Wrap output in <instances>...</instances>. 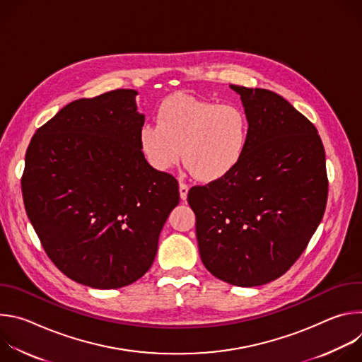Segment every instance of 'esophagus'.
<instances>
[{"label": "esophagus", "mask_w": 362, "mask_h": 362, "mask_svg": "<svg viewBox=\"0 0 362 362\" xmlns=\"http://www.w3.org/2000/svg\"><path fill=\"white\" fill-rule=\"evenodd\" d=\"M179 192H180V197H182V200H186V197H187V192H189V186H187L186 183L180 182V185H179Z\"/></svg>", "instance_id": "obj_1"}]
</instances>
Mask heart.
Wrapping results in <instances>:
<instances>
[{"label":"heart","mask_w":362,"mask_h":362,"mask_svg":"<svg viewBox=\"0 0 362 362\" xmlns=\"http://www.w3.org/2000/svg\"><path fill=\"white\" fill-rule=\"evenodd\" d=\"M159 123L147 122L139 133L140 148L151 168L165 172L180 158L193 176L214 182L242 160L249 140V119L236 105H219L187 94L162 103Z\"/></svg>","instance_id":"obj_1"}]
</instances>
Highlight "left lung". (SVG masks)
<instances>
[{
  "label": "left lung",
  "mask_w": 362,
  "mask_h": 362,
  "mask_svg": "<svg viewBox=\"0 0 362 362\" xmlns=\"http://www.w3.org/2000/svg\"><path fill=\"white\" fill-rule=\"evenodd\" d=\"M249 119L240 163L225 177L193 186L203 265L236 286H259L298 261L328 199L325 150L317 127L279 94L230 84Z\"/></svg>",
  "instance_id": "obj_1"
}]
</instances>
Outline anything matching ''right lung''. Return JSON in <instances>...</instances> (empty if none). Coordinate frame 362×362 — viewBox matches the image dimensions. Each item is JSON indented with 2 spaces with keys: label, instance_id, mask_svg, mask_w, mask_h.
<instances>
[{
  "label": "right lung",
  "instance_id": "obj_1",
  "mask_svg": "<svg viewBox=\"0 0 362 362\" xmlns=\"http://www.w3.org/2000/svg\"><path fill=\"white\" fill-rule=\"evenodd\" d=\"M136 90L76 100L42 124L25 153V212L47 256L97 289L133 284L151 267L179 183L140 148Z\"/></svg>",
  "mask_w": 362,
  "mask_h": 362
}]
</instances>
